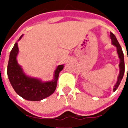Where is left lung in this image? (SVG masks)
Masks as SVG:
<instances>
[{
    "label": "left lung",
    "instance_id": "left-lung-1",
    "mask_svg": "<svg viewBox=\"0 0 128 128\" xmlns=\"http://www.w3.org/2000/svg\"><path fill=\"white\" fill-rule=\"evenodd\" d=\"M110 38H111V40H112V44H114L116 48H117V53L118 55V58L120 59V64H119V68H120V72H119V75L118 77V80L116 83L115 86L113 88V91H115L117 89V88L119 86V84L121 83V81L122 80V78L124 77V72H125V63H124V53H123V50H122V48H121V46L119 44V43L117 41V40L115 36L112 33L110 32Z\"/></svg>",
    "mask_w": 128,
    "mask_h": 128
}]
</instances>
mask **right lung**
Wrapping results in <instances>:
<instances>
[{
  "label": "right lung",
  "instance_id": "obj_1",
  "mask_svg": "<svg viewBox=\"0 0 128 128\" xmlns=\"http://www.w3.org/2000/svg\"><path fill=\"white\" fill-rule=\"evenodd\" d=\"M22 36V35L19 40ZM18 53V43L16 42L11 50L7 65V75L16 92L29 101H40L53 94L57 86L59 73L63 69L64 65H59L57 67L53 81L42 82L38 79L27 77L23 73L20 66L16 61Z\"/></svg>",
  "mask_w": 128,
  "mask_h": 128
}]
</instances>
